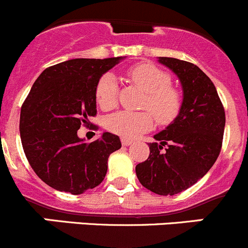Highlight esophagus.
<instances>
[{"label":"esophagus","mask_w":248,"mask_h":248,"mask_svg":"<svg viewBox=\"0 0 248 248\" xmlns=\"http://www.w3.org/2000/svg\"><path fill=\"white\" fill-rule=\"evenodd\" d=\"M132 143V141L131 140H127V139H122V144H123V146H130V144Z\"/></svg>","instance_id":"1"}]
</instances>
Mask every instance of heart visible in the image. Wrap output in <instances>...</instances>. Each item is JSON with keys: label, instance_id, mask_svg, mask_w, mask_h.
<instances>
[{"label": "heart", "instance_id": "1", "mask_svg": "<svg viewBox=\"0 0 248 248\" xmlns=\"http://www.w3.org/2000/svg\"><path fill=\"white\" fill-rule=\"evenodd\" d=\"M127 77L146 93L142 108L148 112L122 111L112 114L106 122L107 129L124 139H134L153 127V115L156 123L168 125L180 114L182 97L171 84L166 71L152 63H137L127 70ZM118 97V84L112 73H105L95 88V99L105 111L114 108Z\"/></svg>", "mask_w": 248, "mask_h": 248}]
</instances>
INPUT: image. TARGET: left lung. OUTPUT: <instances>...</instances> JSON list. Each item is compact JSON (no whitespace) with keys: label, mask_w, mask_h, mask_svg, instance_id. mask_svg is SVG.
<instances>
[{"label":"left lung","mask_w":248,"mask_h":248,"mask_svg":"<svg viewBox=\"0 0 248 248\" xmlns=\"http://www.w3.org/2000/svg\"><path fill=\"white\" fill-rule=\"evenodd\" d=\"M177 75L183 90L180 114L154 135L149 156L136 165L144 188L159 195H175L192 187L212 168L220 153L225 112L212 80L188 61L159 58Z\"/></svg>","instance_id":"1"}]
</instances>
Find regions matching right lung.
<instances>
[{
	"label": "right lung",
	"instance_id": "obj_1",
	"mask_svg": "<svg viewBox=\"0 0 248 248\" xmlns=\"http://www.w3.org/2000/svg\"><path fill=\"white\" fill-rule=\"evenodd\" d=\"M122 59H72L46 68L33 83L19 130L31 168L49 187L78 195L104 181L109 154L121 148V140L104 132L85 143L77 131L96 116L99 79Z\"/></svg>",
	"mask_w": 248,
	"mask_h": 248
}]
</instances>
